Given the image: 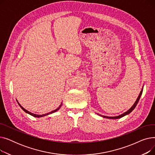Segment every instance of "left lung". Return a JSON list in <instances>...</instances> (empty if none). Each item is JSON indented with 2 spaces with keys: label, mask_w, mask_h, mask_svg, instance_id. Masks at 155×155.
I'll list each match as a JSON object with an SVG mask.
<instances>
[{
  "label": "left lung",
  "mask_w": 155,
  "mask_h": 155,
  "mask_svg": "<svg viewBox=\"0 0 155 155\" xmlns=\"http://www.w3.org/2000/svg\"><path fill=\"white\" fill-rule=\"evenodd\" d=\"M142 92H143V91H141V92H140V94L139 96H138V97H137V100H136V102L134 103V104L133 105V106L131 107V109H129L127 112H124V114H123L119 115V116H116V117H107V116H102V117H104V118H109V119H119V118H121V117H124V116H126V115L129 114V113H131V112L134 110V109L136 107V105L137 104L138 102H139V101H140V97H141V94H142Z\"/></svg>",
  "instance_id": "obj_1"
}]
</instances>
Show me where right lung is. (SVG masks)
Instances as JSON below:
<instances>
[{"mask_svg": "<svg viewBox=\"0 0 155 155\" xmlns=\"http://www.w3.org/2000/svg\"><path fill=\"white\" fill-rule=\"evenodd\" d=\"M19 104V103H18ZM19 106L21 107V109L25 112H26V113H28V114H30V115H31V116H32L33 117H43V116H47V115H48V114H52V113H53V112H56V111H57L58 110L60 107H61V105H60V107L58 108V109H56V110H53V111H51V112H49V113H47V114H42V115H38V114H33V113H31V112H29V111H28L27 110H26L24 108H23L21 105L19 104Z\"/></svg>", "mask_w": 155, "mask_h": 155, "instance_id": "right-lung-1", "label": "right lung"}]
</instances>
